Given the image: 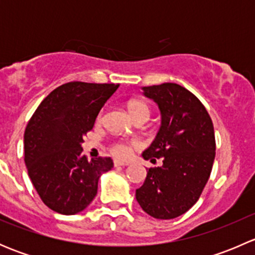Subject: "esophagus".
Masks as SVG:
<instances>
[{
	"mask_svg": "<svg viewBox=\"0 0 255 255\" xmlns=\"http://www.w3.org/2000/svg\"><path fill=\"white\" fill-rule=\"evenodd\" d=\"M129 163H125V161H121V160H115L113 161V165L115 166H127Z\"/></svg>",
	"mask_w": 255,
	"mask_h": 255,
	"instance_id": "1",
	"label": "esophagus"
}]
</instances>
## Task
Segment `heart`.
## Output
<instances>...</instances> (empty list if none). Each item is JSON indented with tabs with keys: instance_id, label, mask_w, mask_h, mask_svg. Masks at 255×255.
<instances>
[{
	"instance_id": "heart-1",
	"label": "heart",
	"mask_w": 255,
	"mask_h": 255,
	"mask_svg": "<svg viewBox=\"0 0 255 255\" xmlns=\"http://www.w3.org/2000/svg\"><path fill=\"white\" fill-rule=\"evenodd\" d=\"M128 109H129V112L133 116V118L139 117V116H146L149 118V115H150V110H149L148 105L143 101H138V100L130 101L129 105H128ZM102 116H104V111L100 112L99 116H97V122H101ZM133 145H134V143L126 142V140H113L110 144V150L117 158H128L132 153Z\"/></svg>"
}]
</instances>
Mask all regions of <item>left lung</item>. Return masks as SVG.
<instances>
[{
	"mask_svg": "<svg viewBox=\"0 0 255 255\" xmlns=\"http://www.w3.org/2000/svg\"><path fill=\"white\" fill-rule=\"evenodd\" d=\"M158 104L161 127L143 158L163 159V166L149 168L135 191L144 212L158 220H171L194 206L212 171L216 155L213 123L202 102L173 82L143 87Z\"/></svg>",
	"mask_w": 255,
	"mask_h": 255,
	"instance_id": "1",
	"label": "left lung"
}]
</instances>
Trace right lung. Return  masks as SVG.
I'll use <instances>...</instances> for the list:
<instances>
[{
  "mask_svg": "<svg viewBox=\"0 0 255 255\" xmlns=\"http://www.w3.org/2000/svg\"><path fill=\"white\" fill-rule=\"evenodd\" d=\"M120 84L71 81L56 87L38 106L24 130V163L38 195L50 210L75 215L97 194L111 158L87 159L82 137Z\"/></svg>",
  "mask_w": 255,
  "mask_h": 255,
  "instance_id": "1",
  "label": "right lung"
}]
</instances>
